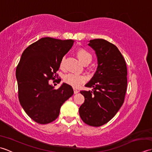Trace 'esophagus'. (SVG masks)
Masks as SVG:
<instances>
[{
  "instance_id": "obj_1",
  "label": "esophagus",
  "mask_w": 152,
  "mask_h": 152,
  "mask_svg": "<svg viewBox=\"0 0 152 152\" xmlns=\"http://www.w3.org/2000/svg\"><path fill=\"white\" fill-rule=\"evenodd\" d=\"M78 92H79V91L78 89H76V88H74V93H75V94H76V93H78Z\"/></svg>"
}]
</instances>
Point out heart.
Returning a JSON list of instances; mask_svg holds the SVG:
<instances>
[{
    "label": "heart",
    "instance_id": "b5f03b06",
    "mask_svg": "<svg viewBox=\"0 0 152 152\" xmlns=\"http://www.w3.org/2000/svg\"><path fill=\"white\" fill-rule=\"evenodd\" d=\"M76 53L80 61H81L82 63L85 64V65L88 64L92 60L91 54L88 50H86L85 48H78L76 50ZM59 68L61 70H64V69H65V58L64 57H63L61 59ZM63 80L67 84H69L73 87H75V88H77V87L80 86L82 83L86 82V78L85 76L82 75H76V74H69L64 77Z\"/></svg>",
    "mask_w": 152,
    "mask_h": 152
}]
</instances>
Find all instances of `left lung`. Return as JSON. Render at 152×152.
<instances>
[{"mask_svg": "<svg viewBox=\"0 0 152 152\" xmlns=\"http://www.w3.org/2000/svg\"><path fill=\"white\" fill-rule=\"evenodd\" d=\"M95 51L98 66L86 87L92 91H82L84 102L79 114L85 124L100 127L108 123L124 102L127 86V69L124 57L114 44L104 39L89 41Z\"/></svg>", "mask_w": 152, "mask_h": 152, "instance_id": "obj_1", "label": "left lung"}]
</instances>
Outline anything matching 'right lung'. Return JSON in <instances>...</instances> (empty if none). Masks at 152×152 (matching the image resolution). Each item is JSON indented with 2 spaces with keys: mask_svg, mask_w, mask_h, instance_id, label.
<instances>
[{
  "mask_svg": "<svg viewBox=\"0 0 152 152\" xmlns=\"http://www.w3.org/2000/svg\"><path fill=\"white\" fill-rule=\"evenodd\" d=\"M72 40L40 38L23 52L16 68L19 102L26 114L39 124L53 121L61 106L73 95L72 86L63 83L54 89L50 80L59 76L61 59L72 48ZM61 79H58L59 83Z\"/></svg>",
  "mask_w": 152,
  "mask_h": 152,
  "instance_id": "add662e5",
  "label": "right lung"
}]
</instances>
